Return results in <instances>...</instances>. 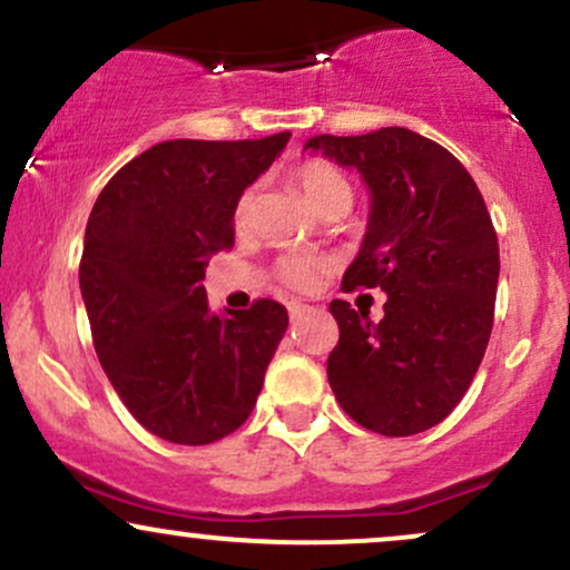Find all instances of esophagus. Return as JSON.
Instances as JSON below:
<instances>
[{
    "mask_svg": "<svg viewBox=\"0 0 570 570\" xmlns=\"http://www.w3.org/2000/svg\"><path fill=\"white\" fill-rule=\"evenodd\" d=\"M307 311H311V305L299 303V299H292V303H289V316L292 318H303Z\"/></svg>",
    "mask_w": 570,
    "mask_h": 570,
    "instance_id": "esophagus-1",
    "label": "esophagus"
}]
</instances>
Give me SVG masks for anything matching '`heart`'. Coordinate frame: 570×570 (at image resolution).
I'll list each match as a JSON object with an SVG mask.
<instances>
[{
  "label": "heart",
  "instance_id": "b5f03b06",
  "mask_svg": "<svg viewBox=\"0 0 570 570\" xmlns=\"http://www.w3.org/2000/svg\"><path fill=\"white\" fill-rule=\"evenodd\" d=\"M297 181L303 187L307 203H311L316 212H324L332 203L345 200L351 203V185L345 179L340 168L332 166L326 160H311L305 166H299ZM254 214V189H246L240 195L238 203H235L233 222L235 227H246L248 219ZM324 259L311 257V254H294V257L281 259L278 273L286 284L294 286V289H313L318 284V278L324 276Z\"/></svg>",
  "mask_w": 570,
  "mask_h": 570
}]
</instances>
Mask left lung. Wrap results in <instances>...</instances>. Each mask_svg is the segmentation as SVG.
Segmentation results:
<instances>
[{"instance_id": "1", "label": "left lung", "mask_w": 570, "mask_h": 570, "mask_svg": "<svg viewBox=\"0 0 570 570\" xmlns=\"http://www.w3.org/2000/svg\"><path fill=\"white\" fill-rule=\"evenodd\" d=\"M303 149L362 176L367 233L343 289L385 292L381 322L330 303L340 326L326 358L332 391L364 429L421 434L466 394L493 330L501 263L485 200L448 149L407 128L322 134Z\"/></svg>"}]
</instances>
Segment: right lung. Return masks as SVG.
I'll return each instance as SVG.
<instances>
[{
  "label": "right lung",
  "instance_id": "obj_1",
  "mask_svg": "<svg viewBox=\"0 0 570 570\" xmlns=\"http://www.w3.org/2000/svg\"><path fill=\"white\" fill-rule=\"evenodd\" d=\"M286 134L163 141L122 166L85 227L80 292L117 396L144 429L208 444L252 415L289 316L273 299L208 307V259L233 246L235 203L284 153Z\"/></svg>",
  "mask_w": 570,
  "mask_h": 570
}]
</instances>
